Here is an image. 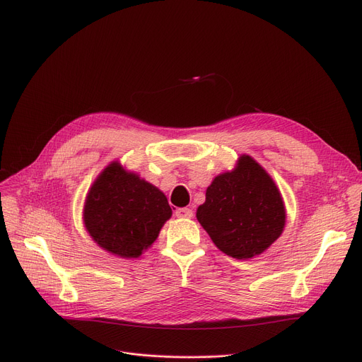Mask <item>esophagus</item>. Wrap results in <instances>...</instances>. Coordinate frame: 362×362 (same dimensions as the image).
I'll return each instance as SVG.
<instances>
[{"instance_id":"1","label":"esophagus","mask_w":362,"mask_h":362,"mask_svg":"<svg viewBox=\"0 0 362 362\" xmlns=\"http://www.w3.org/2000/svg\"><path fill=\"white\" fill-rule=\"evenodd\" d=\"M176 216L179 218H191V217H194V211L191 210V208H177Z\"/></svg>"}]
</instances>
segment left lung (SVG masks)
I'll list each match as a JSON object with an SVG mask.
<instances>
[{
    "mask_svg": "<svg viewBox=\"0 0 362 362\" xmlns=\"http://www.w3.org/2000/svg\"><path fill=\"white\" fill-rule=\"evenodd\" d=\"M197 218L220 251L238 259L262 254L277 240L286 211L270 175L250 156L206 187Z\"/></svg>",
    "mask_w": 362,
    "mask_h": 362,
    "instance_id": "1",
    "label": "left lung"
}]
</instances>
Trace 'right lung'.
<instances>
[{"label":"right lung","instance_id":"1","mask_svg":"<svg viewBox=\"0 0 362 362\" xmlns=\"http://www.w3.org/2000/svg\"><path fill=\"white\" fill-rule=\"evenodd\" d=\"M170 217L171 208L160 189L117 161L93 182L83 208L89 236L122 258H138L156 242Z\"/></svg>","mask_w":362,"mask_h":362}]
</instances>
